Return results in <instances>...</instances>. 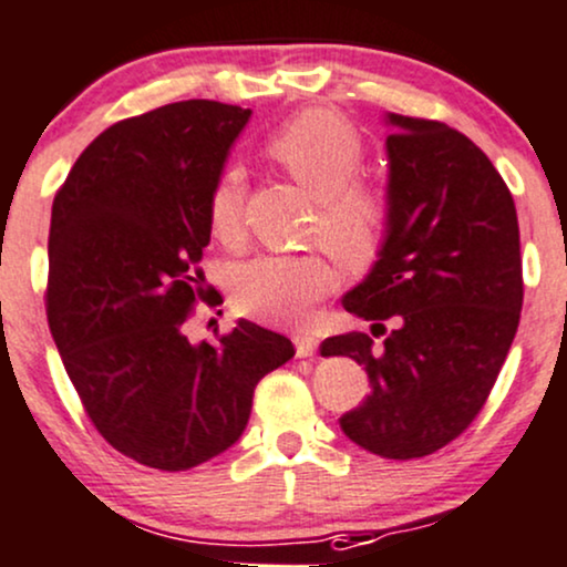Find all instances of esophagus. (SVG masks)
Here are the masks:
<instances>
[{
  "mask_svg": "<svg viewBox=\"0 0 567 567\" xmlns=\"http://www.w3.org/2000/svg\"><path fill=\"white\" fill-rule=\"evenodd\" d=\"M295 349H297V357L308 359L316 354V349H319V340H316L313 334H295Z\"/></svg>",
  "mask_w": 567,
  "mask_h": 567,
  "instance_id": "esophagus-1",
  "label": "esophagus"
}]
</instances>
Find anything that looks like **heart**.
Wrapping results in <instances>:
<instances>
[{
	"label": "heart",
	"instance_id": "obj_1",
	"mask_svg": "<svg viewBox=\"0 0 567 567\" xmlns=\"http://www.w3.org/2000/svg\"><path fill=\"white\" fill-rule=\"evenodd\" d=\"M267 151L319 199L313 235L334 257L354 270L379 257L389 208L375 188L354 181L364 145L349 121L327 111L302 113L267 143ZM208 221L221 243L240 237L243 173L237 167L218 175L208 199ZM334 284L338 272L321 254H267L237 267L233 300L240 313L267 324H300Z\"/></svg>",
	"mask_w": 567,
	"mask_h": 567
}]
</instances>
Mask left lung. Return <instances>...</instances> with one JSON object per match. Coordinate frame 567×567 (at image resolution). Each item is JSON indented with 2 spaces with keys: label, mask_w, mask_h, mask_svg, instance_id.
I'll list each match as a JSON object with an SVG mask.
<instances>
[{
  "label": "left lung",
  "mask_w": 567,
  "mask_h": 567,
  "mask_svg": "<svg viewBox=\"0 0 567 567\" xmlns=\"http://www.w3.org/2000/svg\"><path fill=\"white\" fill-rule=\"evenodd\" d=\"M383 121L386 237L343 297L370 334L327 338L321 357H351L373 386L340 430L386 460H413L462 435L495 386L519 327V221L473 140L441 121ZM379 333L388 338L375 344Z\"/></svg>",
  "instance_id": "left-lung-1"
}]
</instances>
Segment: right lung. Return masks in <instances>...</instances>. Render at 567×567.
<instances>
[{
	"label": "right lung",
	"instance_id": "1",
	"mask_svg": "<svg viewBox=\"0 0 567 567\" xmlns=\"http://www.w3.org/2000/svg\"><path fill=\"white\" fill-rule=\"evenodd\" d=\"M251 111L186 100L113 124L59 188L48 324L100 435L140 465L188 471L243 435L257 383L295 357L240 319L216 346L184 324L203 297L208 199Z\"/></svg>",
	"mask_w": 567,
	"mask_h": 567
}]
</instances>
